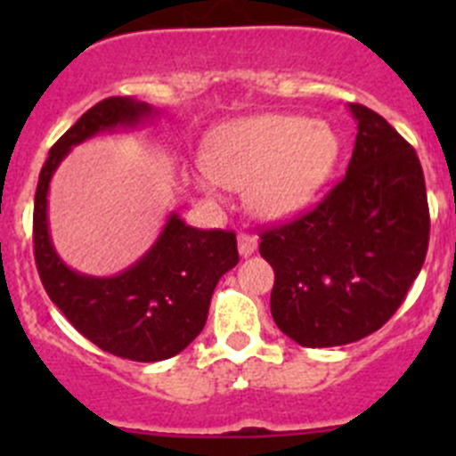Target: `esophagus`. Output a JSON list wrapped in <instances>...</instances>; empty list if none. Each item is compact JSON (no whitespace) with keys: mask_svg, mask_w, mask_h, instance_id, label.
I'll return each instance as SVG.
<instances>
[{"mask_svg":"<svg viewBox=\"0 0 456 456\" xmlns=\"http://www.w3.org/2000/svg\"><path fill=\"white\" fill-rule=\"evenodd\" d=\"M257 249V238L251 236V233H240L238 236V251H240L242 257L251 256Z\"/></svg>","mask_w":456,"mask_h":456,"instance_id":"obj_1","label":"esophagus"}]
</instances>
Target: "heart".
Listing matches in <instances>:
<instances>
[{
	"label": "heart",
	"instance_id": "heart-1",
	"mask_svg": "<svg viewBox=\"0 0 456 456\" xmlns=\"http://www.w3.org/2000/svg\"><path fill=\"white\" fill-rule=\"evenodd\" d=\"M339 159V139L324 121L300 114H257L220 127L205 145L194 183L209 200L224 187H247L251 211L265 220L300 214L320 194Z\"/></svg>",
	"mask_w": 456,
	"mask_h": 456
}]
</instances>
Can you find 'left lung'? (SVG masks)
<instances>
[{"label": "left lung", "mask_w": 456, "mask_h": 456, "mask_svg": "<svg viewBox=\"0 0 456 456\" xmlns=\"http://www.w3.org/2000/svg\"><path fill=\"white\" fill-rule=\"evenodd\" d=\"M357 139L346 176L314 211L262 233L271 315L300 346L357 342L390 320L426 260L424 169L393 126L348 103Z\"/></svg>", "instance_id": "left-lung-1"}]
</instances>
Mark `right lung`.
Listing matches in <instances>:
<instances>
[{
  "mask_svg": "<svg viewBox=\"0 0 456 456\" xmlns=\"http://www.w3.org/2000/svg\"><path fill=\"white\" fill-rule=\"evenodd\" d=\"M160 114L134 96H110L90 108L50 150L35 194V260L50 300L105 353L160 362L190 346L207 322L218 280L238 265L236 233L196 229L176 211L154 245L121 273L99 278L72 269L50 238L48 190L70 150L103 132L132 130Z\"/></svg>",
  "mask_w": 456,
  "mask_h": 456,
  "instance_id": "right-lung-1",
  "label": "right lung"
}]
</instances>
